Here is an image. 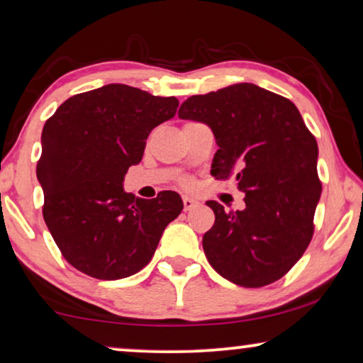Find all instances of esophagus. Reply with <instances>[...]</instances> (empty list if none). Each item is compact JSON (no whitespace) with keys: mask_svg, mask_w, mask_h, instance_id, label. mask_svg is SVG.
I'll return each mask as SVG.
<instances>
[{"mask_svg":"<svg viewBox=\"0 0 363 363\" xmlns=\"http://www.w3.org/2000/svg\"><path fill=\"white\" fill-rule=\"evenodd\" d=\"M198 204L199 203L196 201V199H193L190 196H183V209H185V211H190V209L196 208Z\"/></svg>","mask_w":363,"mask_h":363,"instance_id":"esophagus-1","label":"esophagus"}]
</instances>
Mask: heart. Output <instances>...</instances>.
Returning a JSON list of instances; mask_svg holds the SVG:
<instances>
[{
  "label": "heart",
  "instance_id": "1",
  "mask_svg": "<svg viewBox=\"0 0 363 363\" xmlns=\"http://www.w3.org/2000/svg\"><path fill=\"white\" fill-rule=\"evenodd\" d=\"M180 185H182V188H185V190H193L194 180L191 177H183V178H180Z\"/></svg>",
  "mask_w": 363,
  "mask_h": 363
}]
</instances>
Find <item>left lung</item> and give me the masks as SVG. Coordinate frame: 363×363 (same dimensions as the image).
<instances>
[{"label": "left lung", "instance_id": "8db88e82", "mask_svg": "<svg viewBox=\"0 0 363 363\" xmlns=\"http://www.w3.org/2000/svg\"><path fill=\"white\" fill-rule=\"evenodd\" d=\"M178 118L211 128L219 149L211 173L233 177L245 193L242 211L218 201L203 249L214 270L245 288L280 280L308 249L321 196L318 143L290 99L238 83L190 96Z\"/></svg>", "mask_w": 363, "mask_h": 363}]
</instances>
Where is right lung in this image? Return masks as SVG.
<instances>
[{"label":"right lung","mask_w":363,"mask_h":363,"mask_svg":"<svg viewBox=\"0 0 363 363\" xmlns=\"http://www.w3.org/2000/svg\"><path fill=\"white\" fill-rule=\"evenodd\" d=\"M177 108L175 96L111 83L68 98L45 121L38 162L42 214L77 270L98 280L134 275L182 213L175 191L143 199L123 188L129 167L143 160L150 130Z\"/></svg>","instance_id":"add662e5"}]
</instances>
